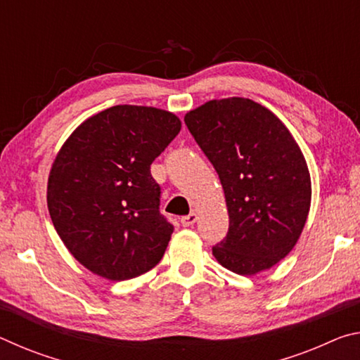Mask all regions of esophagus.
<instances>
[{
  "label": "esophagus",
  "mask_w": 360,
  "mask_h": 360,
  "mask_svg": "<svg viewBox=\"0 0 360 360\" xmlns=\"http://www.w3.org/2000/svg\"><path fill=\"white\" fill-rule=\"evenodd\" d=\"M195 222H197V214H195V212H191V214L181 217V224L184 225V227H191V225H193Z\"/></svg>",
  "instance_id": "34e87169"
}]
</instances>
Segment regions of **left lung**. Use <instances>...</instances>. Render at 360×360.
<instances>
[{
    "label": "left lung",
    "instance_id": "left-lung-1",
    "mask_svg": "<svg viewBox=\"0 0 360 360\" xmlns=\"http://www.w3.org/2000/svg\"><path fill=\"white\" fill-rule=\"evenodd\" d=\"M184 122L227 202L229 231L212 255L243 276L276 265L295 246L311 205V179L295 139L270 109L238 96L205 103Z\"/></svg>",
    "mask_w": 360,
    "mask_h": 360
}]
</instances>
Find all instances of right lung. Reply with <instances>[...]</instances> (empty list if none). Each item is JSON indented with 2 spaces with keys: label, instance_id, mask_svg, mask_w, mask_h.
<instances>
[{
  "label": "right lung",
  "instance_id": "add662e5",
  "mask_svg": "<svg viewBox=\"0 0 360 360\" xmlns=\"http://www.w3.org/2000/svg\"><path fill=\"white\" fill-rule=\"evenodd\" d=\"M181 130L174 114L119 105L79 125L60 149L47 208L60 238L95 275L125 281L162 260L173 224L150 165Z\"/></svg>",
  "mask_w": 360,
  "mask_h": 360
}]
</instances>
